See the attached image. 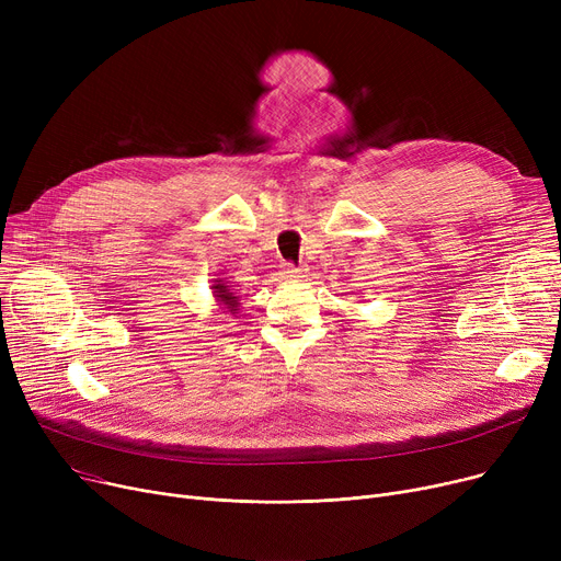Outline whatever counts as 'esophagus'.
I'll use <instances>...</instances> for the list:
<instances>
[{"label":"esophagus","instance_id":"esophagus-1","mask_svg":"<svg viewBox=\"0 0 561 561\" xmlns=\"http://www.w3.org/2000/svg\"><path fill=\"white\" fill-rule=\"evenodd\" d=\"M282 279H296V277H302V268H296V265L293 263H284V268H282Z\"/></svg>","mask_w":561,"mask_h":561}]
</instances>
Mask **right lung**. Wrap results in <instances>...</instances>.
Returning a JSON list of instances; mask_svg holds the SVG:
<instances>
[{
	"label": "right lung",
	"instance_id": "1",
	"mask_svg": "<svg viewBox=\"0 0 561 561\" xmlns=\"http://www.w3.org/2000/svg\"><path fill=\"white\" fill-rule=\"evenodd\" d=\"M214 288V298L229 311V313H236V311H239V298H236L233 296V293L229 290V286L222 282V279H216V284L211 286Z\"/></svg>",
	"mask_w": 561,
	"mask_h": 561
}]
</instances>
